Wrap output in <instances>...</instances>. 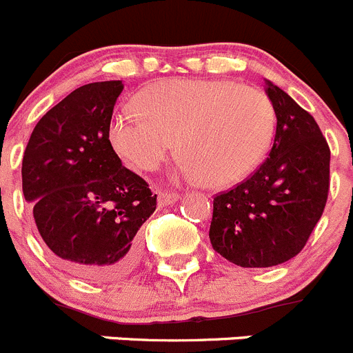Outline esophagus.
<instances>
[{
  "label": "esophagus",
  "instance_id": "esophagus-1",
  "mask_svg": "<svg viewBox=\"0 0 353 353\" xmlns=\"http://www.w3.org/2000/svg\"><path fill=\"white\" fill-rule=\"evenodd\" d=\"M180 199V195L178 194H173V192H158V204L161 205V208H166V205H172L175 204V202Z\"/></svg>",
  "mask_w": 353,
  "mask_h": 353
}]
</instances>
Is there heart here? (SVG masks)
<instances>
[{"instance_id": "heart-1", "label": "heart", "mask_w": 353, "mask_h": 353, "mask_svg": "<svg viewBox=\"0 0 353 353\" xmlns=\"http://www.w3.org/2000/svg\"><path fill=\"white\" fill-rule=\"evenodd\" d=\"M111 120L118 154L151 172L166 159L176 137L181 175L226 187L263 161L274 134V110L256 87L230 80L173 79L152 83Z\"/></svg>"}]
</instances>
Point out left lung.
<instances>
[{
    "mask_svg": "<svg viewBox=\"0 0 353 353\" xmlns=\"http://www.w3.org/2000/svg\"><path fill=\"white\" fill-rule=\"evenodd\" d=\"M276 114L270 158L212 201V249L242 268H271L295 257L321 219L330 190V148L319 125L266 80Z\"/></svg>",
    "mask_w": 353,
    "mask_h": 353,
    "instance_id": "1",
    "label": "left lung"
}]
</instances>
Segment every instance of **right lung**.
Wrapping results in <instances>:
<instances>
[{"instance_id": "add662e5", "label": "right lung", "mask_w": 353, "mask_h": 353, "mask_svg": "<svg viewBox=\"0 0 353 353\" xmlns=\"http://www.w3.org/2000/svg\"><path fill=\"white\" fill-rule=\"evenodd\" d=\"M121 80L79 87L34 128L22 190L58 263L89 281L114 280L141 256V226L156 211L148 181L121 165L110 123Z\"/></svg>"}]
</instances>
